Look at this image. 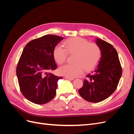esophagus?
I'll return each instance as SVG.
<instances>
[{"label": "esophagus", "instance_id": "esophagus-1", "mask_svg": "<svg viewBox=\"0 0 134 134\" xmlns=\"http://www.w3.org/2000/svg\"><path fill=\"white\" fill-rule=\"evenodd\" d=\"M65 78L69 80H73L74 79L73 78H70V77H68V76H65Z\"/></svg>", "mask_w": 134, "mask_h": 134}]
</instances>
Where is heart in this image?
<instances>
[{
    "label": "heart",
    "mask_w": 134,
    "mask_h": 134,
    "mask_svg": "<svg viewBox=\"0 0 134 134\" xmlns=\"http://www.w3.org/2000/svg\"><path fill=\"white\" fill-rule=\"evenodd\" d=\"M65 49L60 45L55 46L52 52L55 60L59 65L66 60L68 53L75 54L72 64H66L60 67L61 75L73 78L82 74L84 69L89 71L94 68L101 58L102 52L99 46L96 43L79 37L68 39L64 42Z\"/></svg>",
    "instance_id": "1"
}]
</instances>
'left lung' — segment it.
<instances>
[{"instance_id": "1", "label": "left lung", "mask_w": 134, "mask_h": 134, "mask_svg": "<svg viewBox=\"0 0 134 134\" xmlns=\"http://www.w3.org/2000/svg\"><path fill=\"white\" fill-rule=\"evenodd\" d=\"M96 43L102 52L100 60L79 90L83 98L93 103L106 99L115 91L122 72L118 54L112 44L99 38Z\"/></svg>"}]
</instances>
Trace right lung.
<instances>
[{"label":"right lung","instance_id":"add662e5","mask_svg":"<svg viewBox=\"0 0 134 134\" xmlns=\"http://www.w3.org/2000/svg\"><path fill=\"white\" fill-rule=\"evenodd\" d=\"M63 38L46 35L32 40L24 48L16 74L22 94L32 103H46L56 95L58 81L63 77L55 76L50 71L57 68L52 52Z\"/></svg>","mask_w":134,"mask_h":134}]
</instances>
